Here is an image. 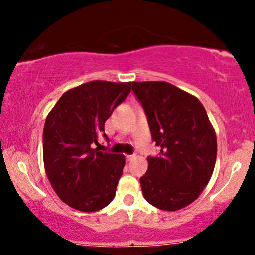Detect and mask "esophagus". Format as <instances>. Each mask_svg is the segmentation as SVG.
<instances>
[{"instance_id":"1","label":"esophagus","mask_w":255,"mask_h":255,"mask_svg":"<svg viewBox=\"0 0 255 255\" xmlns=\"http://www.w3.org/2000/svg\"><path fill=\"white\" fill-rule=\"evenodd\" d=\"M133 158H134V154L125 155V160H127V161H132V160H133Z\"/></svg>"}]
</instances>
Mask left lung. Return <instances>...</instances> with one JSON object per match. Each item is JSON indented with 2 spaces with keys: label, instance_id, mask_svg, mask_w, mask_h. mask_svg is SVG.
Here are the masks:
<instances>
[{
  "label": "left lung",
  "instance_id": "left-lung-1",
  "mask_svg": "<svg viewBox=\"0 0 255 255\" xmlns=\"http://www.w3.org/2000/svg\"><path fill=\"white\" fill-rule=\"evenodd\" d=\"M147 117L159 155L147 156L140 177L145 200L175 211L194 202L214 172L217 140L204 107L190 94L162 81L132 82Z\"/></svg>",
  "mask_w": 255,
  "mask_h": 255
}]
</instances>
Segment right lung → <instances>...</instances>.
<instances>
[{
    "label": "right lung",
    "instance_id": "1",
    "mask_svg": "<svg viewBox=\"0 0 255 255\" xmlns=\"http://www.w3.org/2000/svg\"><path fill=\"white\" fill-rule=\"evenodd\" d=\"M132 82L90 81L66 92L45 121V172L59 197L76 210L93 212L114 200L124 155L93 148L104 123L127 99Z\"/></svg>",
    "mask_w": 255,
    "mask_h": 255
}]
</instances>
